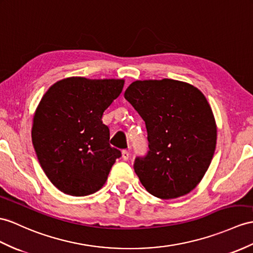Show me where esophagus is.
I'll return each instance as SVG.
<instances>
[{
	"label": "esophagus",
	"instance_id": "obj_1",
	"mask_svg": "<svg viewBox=\"0 0 253 253\" xmlns=\"http://www.w3.org/2000/svg\"><path fill=\"white\" fill-rule=\"evenodd\" d=\"M128 158H130V152L127 150H122V159L125 160V161H126V160H128Z\"/></svg>",
	"mask_w": 253,
	"mask_h": 253
}]
</instances>
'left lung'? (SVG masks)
I'll return each mask as SVG.
<instances>
[{
  "label": "left lung",
  "mask_w": 253,
  "mask_h": 253,
  "mask_svg": "<svg viewBox=\"0 0 253 253\" xmlns=\"http://www.w3.org/2000/svg\"><path fill=\"white\" fill-rule=\"evenodd\" d=\"M146 123L148 147L134 170L150 194L162 200L191 192L213 157L217 126L204 94L174 79L136 80L125 92Z\"/></svg>",
  "instance_id": "left-lung-1"
}]
</instances>
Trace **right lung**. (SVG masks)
Returning a JSON list of instances; mask_svg holds the SVG:
<instances>
[{"label": "right lung", "instance_id": "obj_1", "mask_svg": "<svg viewBox=\"0 0 253 253\" xmlns=\"http://www.w3.org/2000/svg\"><path fill=\"white\" fill-rule=\"evenodd\" d=\"M123 84V79L70 77L42 97L33 118V146L48 179L63 193L96 192L121 157L108 143L109 128L102 116Z\"/></svg>", "mask_w": 253, "mask_h": 253}]
</instances>
